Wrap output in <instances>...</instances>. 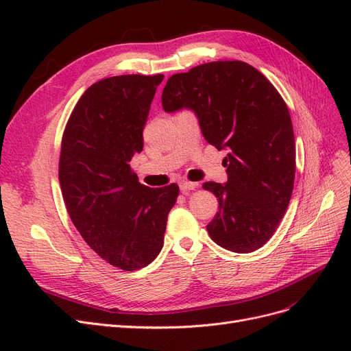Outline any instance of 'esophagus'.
Listing matches in <instances>:
<instances>
[{"instance_id": "esophagus-1", "label": "esophagus", "mask_w": 351, "mask_h": 351, "mask_svg": "<svg viewBox=\"0 0 351 351\" xmlns=\"http://www.w3.org/2000/svg\"><path fill=\"white\" fill-rule=\"evenodd\" d=\"M180 189L183 190V192H189V190H195L197 189V183H192V182H186V180H183V182L178 183Z\"/></svg>"}]
</instances>
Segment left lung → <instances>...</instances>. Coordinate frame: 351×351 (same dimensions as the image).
I'll return each instance as SVG.
<instances>
[{
	"label": "left lung",
	"mask_w": 351,
	"mask_h": 351,
	"mask_svg": "<svg viewBox=\"0 0 351 351\" xmlns=\"http://www.w3.org/2000/svg\"><path fill=\"white\" fill-rule=\"evenodd\" d=\"M162 108L193 111L205 141L227 152V183H204L219 204L206 226L210 239L236 253L262 247L289 208L295 173L293 124L278 90L247 62L212 61L173 74Z\"/></svg>",
	"instance_id": "1"
}]
</instances>
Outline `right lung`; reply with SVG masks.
I'll return each mask as SVG.
<instances>
[{
    "label": "right lung",
    "instance_id": "right-lung-1",
    "mask_svg": "<svg viewBox=\"0 0 351 351\" xmlns=\"http://www.w3.org/2000/svg\"><path fill=\"white\" fill-rule=\"evenodd\" d=\"M164 74L99 80L82 95L61 142L60 186L66 208L92 250L124 271L149 265L164 246L178 186L139 183L130 161Z\"/></svg>",
    "mask_w": 351,
    "mask_h": 351
}]
</instances>
